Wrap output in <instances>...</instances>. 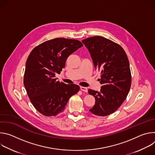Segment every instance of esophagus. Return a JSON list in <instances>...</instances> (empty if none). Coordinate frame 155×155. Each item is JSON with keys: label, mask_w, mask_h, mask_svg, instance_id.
Returning <instances> with one entry per match:
<instances>
[{"label": "esophagus", "mask_w": 155, "mask_h": 155, "mask_svg": "<svg viewBox=\"0 0 155 155\" xmlns=\"http://www.w3.org/2000/svg\"><path fill=\"white\" fill-rule=\"evenodd\" d=\"M80 90L84 92H87V88L86 87H83V86H80Z\"/></svg>", "instance_id": "34e87169"}]
</instances>
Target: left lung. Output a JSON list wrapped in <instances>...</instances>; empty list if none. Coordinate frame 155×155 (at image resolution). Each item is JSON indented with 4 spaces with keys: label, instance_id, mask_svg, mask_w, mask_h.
<instances>
[{
    "label": "left lung",
    "instance_id": "obj_1",
    "mask_svg": "<svg viewBox=\"0 0 155 155\" xmlns=\"http://www.w3.org/2000/svg\"><path fill=\"white\" fill-rule=\"evenodd\" d=\"M90 53L96 69L101 72V91L88 90L96 102L90 111L105 117L114 113L126 99L131 85V73L126 52L118 43L101 36L82 40Z\"/></svg>",
    "mask_w": 155,
    "mask_h": 155
}]
</instances>
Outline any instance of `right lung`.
<instances>
[{"instance_id":"1","label":"right lung","mask_w":155,"mask_h":155,"mask_svg":"<svg viewBox=\"0 0 155 155\" xmlns=\"http://www.w3.org/2000/svg\"><path fill=\"white\" fill-rule=\"evenodd\" d=\"M82 47L79 40L56 38L40 44L29 54L23 83L32 104L43 115L62 112L70 97L78 92V85L60 82L55 75L65 68L68 58Z\"/></svg>"}]
</instances>
